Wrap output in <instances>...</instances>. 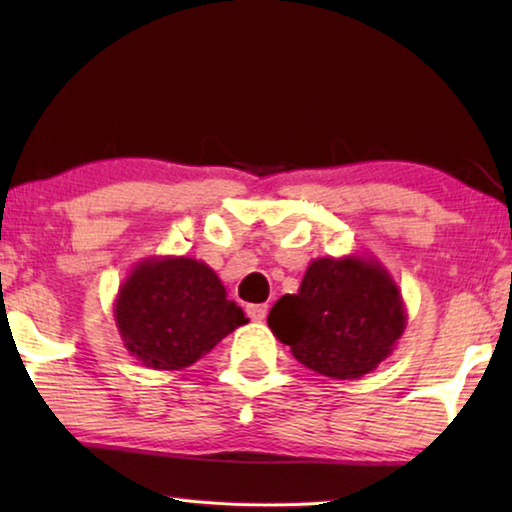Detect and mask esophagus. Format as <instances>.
<instances>
[{
  "mask_svg": "<svg viewBox=\"0 0 512 512\" xmlns=\"http://www.w3.org/2000/svg\"><path fill=\"white\" fill-rule=\"evenodd\" d=\"M246 314L250 320H255V323H262L268 314V307L266 305H248L246 307Z\"/></svg>",
  "mask_w": 512,
  "mask_h": 512,
  "instance_id": "1",
  "label": "esophagus"
}]
</instances>
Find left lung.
Listing matches in <instances>:
<instances>
[{"mask_svg": "<svg viewBox=\"0 0 512 512\" xmlns=\"http://www.w3.org/2000/svg\"><path fill=\"white\" fill-rule=\"evenodd\" d=\"M268 327L302 366L332 379H359L393 354L406 309L400 287L377 259L318 257L298 293L275 302Z\"/></svg>", "mask_w": 512, "mask_h": 512, "instance_id": "obj_1", "label": "left lung"}]
</instances>
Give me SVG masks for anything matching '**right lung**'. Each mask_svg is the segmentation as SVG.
Here are the masks:
<instances>
[{"label":"right lung","instance_id":"1","mask_svg":"<svg viewBox=\"0 0 512 512\" xmlns=\"http://www.w3.org/2000/svg\"><path fill=\"white\" fill-rule=\"evenodd\" d=\"M124 348L153 370H183L248 323L210 266L194 257H149L115 298Z\"/></svg>","mask_w":512,"mask_h":512}]
</instances>
